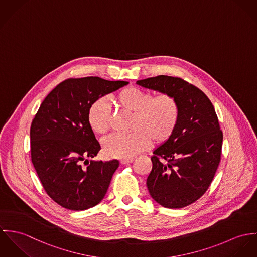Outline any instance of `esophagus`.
I'll use <instances>...</instances> for the list:
<instances>
[{"label":"esophagus","instance_id":"esophagus-1","mask_svg":"<svg viewBox=\"0 0 257 257\" xmlns=\"http://www.w3.org/2000/svg\"><path fill=\"white\" fill-rule=\"evenodd\" d=\"M134 162V159H123L120 161L121 165H128V164H131Z\"/></svg>","mask_w":257,"mask_h":257}]
</instances>
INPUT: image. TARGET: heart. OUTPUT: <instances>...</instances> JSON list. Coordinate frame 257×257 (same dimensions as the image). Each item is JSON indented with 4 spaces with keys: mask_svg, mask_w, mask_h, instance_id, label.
Here are the masks:
<instances>
[{
    "mask_svg": "<svg viewBox=\"0 0 257 257\" xmlns=\"http://www.w3.org/2000/svg\"><path fill=\"white\" fill-rule=\"evenodd\" d=\"M115 104L123 111L133 113L130 135H111L102 142L103 153L112 159H129L148 150L151 140L164 144L174 133L179 106L171 94L162 93L153 96L151 92L136 86L120 89L113 97ZM87 122L98 135L107 133L111 124V112L105 98H98L87 110Z\"/></svg>",
    "mask_w": 257,
    "mask_h": 257,
    "instance_id": "b5f03b06",
    "label": "heart"
}]
</instances>
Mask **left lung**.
<instances>
[{
  "label": "left lung",
  "mask_w": 257,
  "mask_h": 257,
  "mask_svg": "<svg viewBox=\"0 0 257 257\" xmlns=\"http://www.w3.org/2000/svg\"><path fill=\"white\" fill-rule=\"evenodd\" d=\"M136 84L171 94L178 103L176 129L153 152L147 187L165 208L186 207L207 191L221 161L223 132L215 108L201 89L180 78L162 75Z\"/></svg>",
  "instance_id": "left-lung-1"
}]
</instances>
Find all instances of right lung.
Returning a JSON list of instances; mask_svg holds the SVG:
<instances>
[{
	"label": "right lung",
	"mask_w": 257,
	"mask_h": 257,
	"mask_svg": "<svg viewBox=\"0 0 257 257\" xmlns=\"http://www.w3.org/2000/svg\"><path fill=\"white\" fill-rule=\"evenodd\" d=\"M128 84L98 77L68 79L40 104L30 127L31 162L46 193L63 208L86 210L105 196L119 162L86 160L100 150L87 110L96 99Z\"/></svg>",
	"instance_id": "obj_1"
}]
</instances>
